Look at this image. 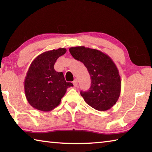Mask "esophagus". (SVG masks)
I'll return each mask as SVG.
<instances>
[{"label":"esophagus","instance_id":"34e87169","mask_svg":"<svg viewBox=\"0 0 152 152\" xmlns=\"http://www.w3.org/2000/svg\"><path fill=\"white\" fill-rule=\"evenodd\" d=\"M73 84H74V87H76L78 86V81H77V80H74L73 81Z\"/></svg>","mask_w":152,"mask_h":152}]
</instances>
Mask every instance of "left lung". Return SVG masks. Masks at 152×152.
<instances>
[{
    "mask_svg": "<svg viewBox=\"0 0 152 152\" xmlns=\"http://www.w3.org/2000/svg\"><path fill=\"white\" fill-rule=\"evenodd\" d=\"M74 59L84 64L91 76V86L80 92L84 101L98 110H107L116 104L121 88L119 70L114 61L101 51L77 46L69 49Z\"/></svg>",
    "mask_w": 152,
    "mask_h": 152,
    "instance_id": "obj_1",
    "label": "left lung"
}]
</instances>
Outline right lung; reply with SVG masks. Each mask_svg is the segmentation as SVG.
Returning a JSON list of instances; mask_svg holds the SVG:
<instances>
[{
  "instance_id": "right-lung-1",
  "label": "right lung",
  "mask_w": 152,
  "mask_h": 152,
  "mask_svg": "<svg viewBox=\"0 0 152 152\" xmlns=\"http://www.w3.org/2000/svg\"><path fill=\"white\" fill-rule=\"evenodd\" d=\"M66 52L59 48L41 53L29 66L24 81L25 96L31 107L42 111H50L60 104L67 88L73 86L66 82L62 72L54 70L60 56Z\"/></svg>"
}]
</instances>
